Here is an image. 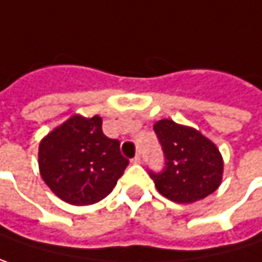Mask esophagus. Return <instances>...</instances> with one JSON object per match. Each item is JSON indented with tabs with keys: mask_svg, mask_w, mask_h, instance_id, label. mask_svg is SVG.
<instances>
[{
	"mask_svg": "<svg viewBox=\"0 0 262 262\" xmlns=\"http://www.w3.org/2000/svg\"><path fill=\"white\" fill-rule=\"evenodd\" d=\"M132 163H141V155H136L132 159Z\"/></svg>",
	"mask_w": 262,
	"mask_h": 262,
	"instance_id": "34e87169",
	"label": "esophagus"
}]
</instances>
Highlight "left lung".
Wrapping results in <instances>:
<instances>
[{
    "label": "left lung",
    "mask_w": 262,
    "mask_h": 262,
    "mask_svg": "<svg viewBox=\"0 0 262 262\" xmlns=\"http://www.w3.org/2000/svg\"><path fill=\"white\" fill-rule=\"evenodd\" d=\"M153 129L165 155L163 171H150L159 193L179 204H192L221 186L224 159L201 132L166 118L156 121Z\"/></svg>",
    "instance_id": "obj_1"
}]
</instances>
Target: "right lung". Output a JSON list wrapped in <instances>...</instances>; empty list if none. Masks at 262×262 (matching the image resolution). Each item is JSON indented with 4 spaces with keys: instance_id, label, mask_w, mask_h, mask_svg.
Wrapping results in <instances>:
<instances>
[{
    "instance_id": "add662e5",
    "label": "right lung",
    "mask_w": 262,
    "mask_h": 262,
    "mask_svg": "<svg viewBox=\"0 0 262 262\" xmlns=\"http://www.w3.org/2000/svg\"><path fill=\"white\" fill-rule=\"evenodd\" d=\"M129 160L120 141L102 130V118L73 115L38 145V169L48 187L72 205H90L112 192Z\"/></svg>"
}]
</instances>
